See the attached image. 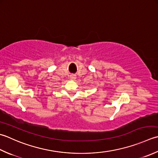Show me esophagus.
I'll return each mask as SVG.
<instances>
[{"label": "esophagus", "instance_id": "esophagus-1", "mask_svg": "<svg viewBox=\"0 0 158 158\" xmlns=\"http://www.w3.org/2000/svg\"><path fill=\"white\" fill-rule=\"evenodd\" d=\"M70 78L71 80H75V79L77 78V77H76L75 75H70Z\"/></svg>", "mask_w": 158, "mask_h": 158}]
</instances>
